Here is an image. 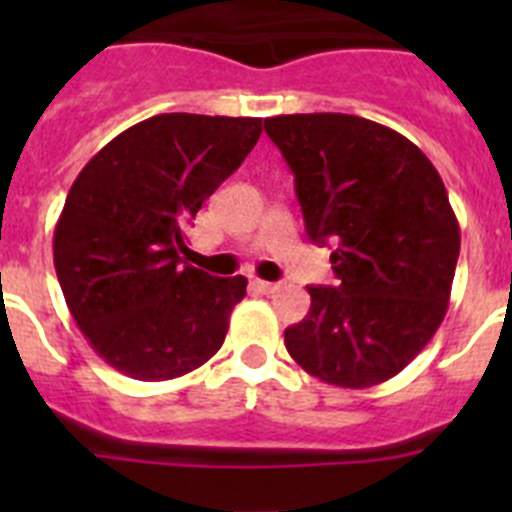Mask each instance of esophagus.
<instances>
[{"instance_id": "34e87169", "label": "esophagus", "mask_w": 512, "mask_h": 512, "mask_svg": "<svg viewBox=\"0 0 512 512\" xmlns=\"http://www.w3.org/2000/svg\"><path fill=\"white\" fill-rule=\"evenodd\" d=\"M253 289L261 292V295H274L279 289L277 282H264V279H253Z\"/></svg>"}]
</instances>
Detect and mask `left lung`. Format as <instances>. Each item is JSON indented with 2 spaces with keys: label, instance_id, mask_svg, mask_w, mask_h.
<instances>
[{
  "label": "left lung",
  "instance_id": "obj_1",
  "mask_svg": "<svg viewBox=\"0 0 512 512\" xmlns=\"http://www.w3.org/2000/svg\"><path fill=\"white\" fill-rule=\"evenodd\" d=\"M295 174L305 228L333 241L338 287H307L289 356L346 390L400 374L449 310L459 223L436 166L397 130L338 112L264 122Z\"/></svg>",
  "mask_w": 512,
  "mask_h": 512
}]
</instances>
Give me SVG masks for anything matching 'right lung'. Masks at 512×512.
<instances>
[{"label": "right lung", "instance_id": "obj_1", "mask_svg": "<svg viewBox=\"0 0 512 512\" xmlns=\"http://www.w3.org/2000/svg\"><path fill=\"white\" fill-rule=\"evenodd\" d=\"M259 135L261 117H148L71 184L53 233L58 282L89 346L125 377L176 379L223 346L248 282L189 266L187 225Z\"/></svg>", "mask_w": 512, "mask_h": 512}]
</instances>
